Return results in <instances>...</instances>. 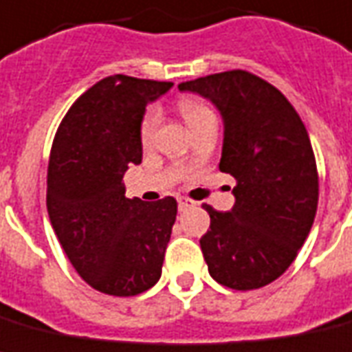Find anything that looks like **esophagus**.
<instances>
[{
    "instance_id": "34e87169",
    "label": "esophagus",
    "mask_w": 352,
    "mask_h": 352,
    "mask_svg": "<svg viewBox=\"0 0 352 352\" xmlns=\"http://www.w3.org/2000/svg\"><path fill=\"white\" fill-rule=\"evenodd\" d=\"M194 205H196V201H192V199H189V198H178V207H179V210H182V212H184V210L192 209Z\"/></svg>"
}]
</instances>
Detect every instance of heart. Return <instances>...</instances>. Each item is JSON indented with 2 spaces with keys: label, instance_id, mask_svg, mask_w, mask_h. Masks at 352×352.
I'll return each mask as SVG.
<instances>
[{
  "label": "heart",
  "instance_id": "1",
  "mask_svg": "<svg viewBox=\"0 0 352 352\" xmlns=\"http://www.w3.org/2000/svg\"><path fill=\"white\" fill-rule=\"evenodd\" d=\"M179 111L184 114V118L189 123V127H196L198 123H201L207 118L214 116L212 111H210L209 107L201 103L199 100H194V98H184V100L179 101ZM160 123V112L156 109H148L147 114L143 116L142 122V142L143 145H148V143L153 142L154 132H156V127H158Z\"/></svg>",
  "mask_w": 352,
  "mask_h": 352
}]
</instances>
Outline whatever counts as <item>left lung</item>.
<instances>
[{"label":"left lung","instance_id":"8db88e82","mask_svg":"<svg viewBox=\"0 0 352 352\" xmlns=\"http://www.w3.org/2000/svg\"><path fill=\"white\" fill-rule=\"evenodd\" d=\"M209 100L223 120L220 170L236 179L234 205L218 212L199 245L209 274L236 291L260 289L287 271L318 207V173L305 125L278 91L245 70L178 85Z\"/></svg>","mask_w":352,"mask_h":352}]
</instances>
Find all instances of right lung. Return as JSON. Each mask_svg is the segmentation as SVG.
<instances>
[{"instance_id":"right-lung-1","label":"right lung","mask_w":352,"mask_h":352,"mask_svg":"<svg viewBox=\"0 0 352 352\" xmlns=\"http://www.w3.org/2000/svg\"><path fill=\"white\" fill-rule=\"evenodd\" d=\"M170 81L114 74L76 100L56 132L47 210L65 254L92 289L136 296L162 276L176 221V199H129L122 178L142 163L145 107Z\"/></svg>"}]
</instances>
